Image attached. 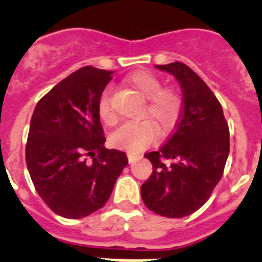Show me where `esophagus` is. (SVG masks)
<instances>
[{
	"label": "esophagus",
	"mask_w": 262,
	"mask_h": 262,
	"mask_svg": "<svg viewBox=\"0 0 262 262\" xmlns=\"http://www.w3.org/2000/svg\"><path fill=\"white\" fill-rule=\"evenodd\" d=\"M127 157H128V161L129 163H134V161H135L136 159H138V156H136V155H133V154H127Z\"/></svg>",
	"instance_id": "obj_1"
}]
</instances>
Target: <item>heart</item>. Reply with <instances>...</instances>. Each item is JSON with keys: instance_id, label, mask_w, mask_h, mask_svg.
Instances as JSON below:
<instances>
[{"instance_id": "heart-1", "label": "heart", "mask_w": 262, "mask_h": 262, "mask_svg": "<svg viewBox=\"0 0 262 262\" xmlns=\"http://www.w3.org/2000/svg\"><path fill=\"white\" fill-rule=\"evenodd\" d=\"M126 81L143 98L147 99L142 117H148L152 120L143 119L123 123L111 134L110 142L115 147L129 152H140L155 142L159 131L165 135L174 128L181 117L182 98L176 89L163 86L161 78L149 71L135 72ZM98 115L99 119L107 126L114 124L117 120L111 107L108 92H105L99 99Z\"/></svg>"}]
</instances>
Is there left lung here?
Instances as JSON below:
<instances>
[{"instance_id": "8db88e82", "label": "left lung", "mask_w": 262, "mask_h": 262, "mask_svg": "<svg viewBox=\"0 0 262 262\" xmlns=\"http://www.w3.org/2000/svg\"><path fill=\"white\" fill-rule=\"evenodd\" d=\"M156 68L181 85L182 114L165 144L144 155L154 170L140 187L142 200L155 214L184 217L201 209L221 181L230 129L221 102L193 69L180 61ZM165 158L170 164L163 163Z\"/></svg>"}]
</instances>
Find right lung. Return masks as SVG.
<instances>
[{
	"label": "right lung",
	"instance_id": "obj_1",
	"mask_svg": "<svg viewBox=\"0 0 262 262\" xmlns=\"http://www.w3.org/2000/svg\"><path fill=\"white\" fill-rule=\"evenodd\" d=\"M111 71L82 67L40 98L30 122L26 164L55 214L80 219L105 206L128 160L105 148L98 103Z\"/></svg>",
	"mask_w": 262,
	"mask_h": 262
}]
</instances>
